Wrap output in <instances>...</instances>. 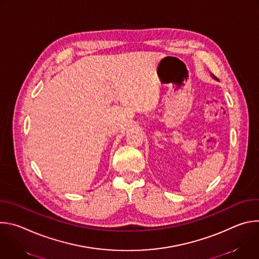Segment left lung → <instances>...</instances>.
<instances>
[{
	"label": "left lung",
	"instance_id": "1",
	"mask_svg": "<svg viewBox=\"0 0 259 259\" xmlns=\"http://www.w3.org/2000/svg\"><path fill=\"white\" fill-rule=\"evenodd\" d=\"M211 76H212V78H214L215 80H217V79H216V77H214V75H212V73H211Z\"/></svg>",
	"mask_w": 259,
	"mask_h": 259
}]
</instances>
